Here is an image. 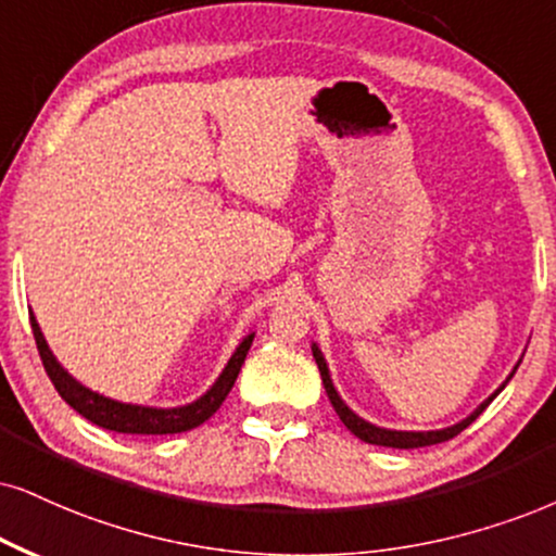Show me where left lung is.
I'll return each instance as SVG.
<instances>
[{
    "label": "left lung",
    "instance_id": "1",
    "mask_svg": "<svg viewBox=\"0 0 556 556\" xmlns=\"http://www.w3.org/2000/svg\"><path fill=\"white\" fill-rule=\"evenodd\" d=\"M312 353H314V361H317V366H319L321 383H325V392H327V396H330L334 413L340 415L342 425H345V428L351 430L353 435H358L361 441H366V443H371V445H387V448H422V445H435V443L451 441V438L462 433L464 428H469V425L475 422L477 417L484 413V409H488V404H490L492 400H495V396H497L500 392H503L505 383H508V381L513 379V374H516V368L520 366V361H518L516 368H513V374L508 376V379H505L503 387H500L495 394L488 396V400L479 404V407L467 417V420L451 425V428H443V430H428V433H425V430H417V433H415V430H387V428H376V425L366 422V420H363V417L355 415L353 409L348 407V404L340 400L338 389H334V383H332V379H330V368H327L325 355H321V351H319L317 345H312Z\"/></svg>",
    "mask_w": 556,
    "mask_h": 556
}]
</instances>
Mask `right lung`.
<instances>
[{
    "instance_id": "obj_1",
    "label": "right lung",
    "mask_w": 556,
    "mask_h": 556,
    "mask_svg": "<svg viewBox=\"0 0 556 556\" xmlns=\"http://www.w3.org/2000/svg\"><path fill=\"white\" fill-rule=\"evenodd\" d=\"M30 327H33V338H36L40 361H43L48 379L53 381V387H56L61 400H64L68 407L77 409L81 417H87L89 422L100 425V428L105 430H115V433H128V435H173V433H185V430H193L198 425H203L218 407H222L226 394L231 392L239 371H242V363L247 358V351H250L252 345V338H255V334H247V338L239 342V348L229 358V363H226L222 376H218L214 387H211L201 400L182 404V407L160 409V407H143V404H126V402L108 400V396L81 387V383L77 379H72V376L61 368V363L53 358L51 348H48L43 332H40L38 321L33 314H30Z\"/></svg>"
}]
</instances>
